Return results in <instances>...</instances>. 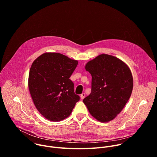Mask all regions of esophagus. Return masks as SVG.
I'll return each mask as SVG.
<instances>
[{
    "label": "esophagus",
    "mask_w": 157,
    "mask_h": 157,
    "mask_svg": "<svg viewBox=\"0 0 157 157\" xmlns=\"http://www.w3.org/2000/svg\"><path fill=\"white\" fill-rule=\"evenodd\" d=\"M85 96H86V94H84V93H82V94H81V96H80V97H81V99H83L84 98H85Z\"/></svg>",
    "instance_id": "esophagus-1"
}]
</instances>
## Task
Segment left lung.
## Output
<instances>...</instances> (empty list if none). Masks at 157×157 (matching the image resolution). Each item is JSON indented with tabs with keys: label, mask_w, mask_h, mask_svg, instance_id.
<instances>
[{
	"label": "left lung",
	"mask_w": 157,
	"mask_h": 157,
	"mask_svg": "<svg viewBox=\"0 0 157 157\" xmlns=\"http://www.w3.org/2000/svg\"><path fill=\"white\" fill-rule=\"evenodd\" d=\"M85 69L91 75V93L83 99L98 121L113 120L128 101L133 78L127 65L119 58L102 54L89 61Z\"/></svg>",
	"instance_id": "left-lung-1"
}]
</instances>
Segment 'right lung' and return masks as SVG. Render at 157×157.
<instances>
[{
  "mask_svg": "<svg viewBox=\"0 0 157 157\" xmlns=\"http://www.w3.org/2000/svg\"><path fill=\"white\" fill-rule=\"evenodd\" d=\"M78 61L59 53H45L32 63L29 88L39 113L49 121H61L68 117L80 99L70 79Z\"/></svg>",
  "mask_w": 157,
  "mask_h": 157,
  "instance_id": "obj_1",
  "label": "right lung"
}]
</instances>
